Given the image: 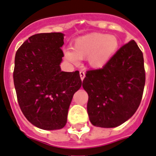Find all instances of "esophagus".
<instances>
[{"instance_id":"1","label":"esophagus","mask_w":156,"mask_h":156,"mask_svg":"<svg viewBox=\"0 0 156 156\" xmlns=\"http://www.w3.org/2000/svg\"><path fill=\"white\" fill-rule=\"evenodd\" d=\"M80 77H81V81H83L84 78H85V71H80Z\"/></svg>"}]
</instances>
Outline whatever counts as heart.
<instances>
[{
  "label": "heart",
  "instance_id": "heart-1",
  "mask_svg": "<svg viewBox=\"0 0 156 156\" xmlns=\"http://www.w3.org/2000/svg\"><path fill=\"white\" fill-rule=\"evenodd\" d=\"M119 47L116 36L103 33H92L75 39L71 50L64 51V57L72 64H78L79 60L87 58L93 68H102L113 57Z\"/></svg>",
  "mask_w": 156,
  "mask_h": 156
}]
</instances>
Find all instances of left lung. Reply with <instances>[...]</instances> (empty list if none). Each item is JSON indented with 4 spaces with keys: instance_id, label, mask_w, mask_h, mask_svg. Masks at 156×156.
<instances>
[{
    "instance_id": "left-lung-1",
    "label": "left lung",
    "mask_w": 156,
    "mask_h": 156,
    "mask_svg": "<svg viewBox=\"0 0 156 156\" xmlns=\"http://www.w3.org/2000/svg\"><path fill=\"white\" fill-rule=\"evenodd\" d=\"M85 76L82 86L94 126L118 127L134 114L145 83L143 54L134 40L120 47L102 68L88 71Z\"/></svg>"
}]
</instances>
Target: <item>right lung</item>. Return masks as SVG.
<instances>
[{
	"mask_svg": "<svg viewBox=\"0 0 156 156\" xmlns=\"http://www.w3.org/2000/svg\"><path fill=\"white\" fill-rule=\"evenodd\" d=\"M64 36L33 35L15 54L13 78L19 105L26 119L43 130L65 126L73 95L81 86L79 71H61Z\"/></svg>",
	"mask_w": 156,
	"mask_h": 156,
	"instance_id": "right-lung-1",
	"label": "right lung"
}]
</instances>
